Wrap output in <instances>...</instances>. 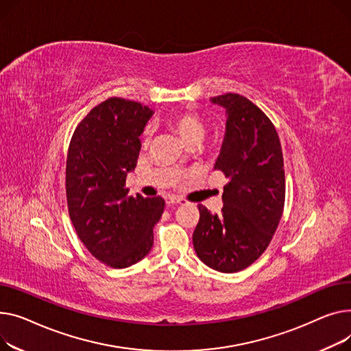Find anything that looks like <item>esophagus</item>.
<instances>
[{"label": "esophagus", "mask_w": 351, "mask_h": 351, "mask_svg": "<svg viewBox=\"0 0 351 351\" xmlns=\"http://www.w3.org/2000/svg\"><path fill=\"white\" fill-rule=\"evenodd\" d=\"M184 199L182 198H178V197H174V195H169L166 197V204L169 205V207H173V205H177V204H182Z\"/></svg>", "instance_id": "34e87169"}]
</instances>
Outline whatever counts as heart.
<instances>
[{"mask_svg":"<svg viewBox=\"0 0 351 351\" xmlns=\"http://www.w3.org/2000/svg\"><path fill=\"white\" fill-rule=\"evenodd\" d=\"M167 126L185 143L190 144L193 141H199L204 136V121L197 112L184 110L170 114L166 120ZM149 132L143 134V140H147Z\"/></svg>","mask_w":351,"mask_h":351,"instance_id":"b5f03b06","label":"heart"}]
</instances>
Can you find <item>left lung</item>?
Returning <instances> with one entry per match:
<instances>
[{"label": "left lung", "instance_id": "obj_1", "mask_svg": "<svg viewBox=\"0 0 351 351\" xmlns=\"http://www.w3.org/2000/svg\"><path fill=\"white\" fill-rule=\"evenodd\" d=\"M211 101L226 112L225 137L214 169L228 182L219 214L198 205L193 243L205 265L234 274L265 252L278 228L285 205L283 156L274 123L250 99L225 93Z\"/></svg>", "mask_w": 351, "mask_h": 351}]
</instances>
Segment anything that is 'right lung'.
Listing matches in <instances>:
<instances>
[{
  "mask_svg": "<svg viewBox=\"0 0 351 351\" xmlns=\"http://www.w3.org/2000/svg\"><path fill=\"white\" fill-rule=\"evenodd\" d=\"M153 110L138 101L109 97L82 120L66 158V199L79 239L116 269L134 265L153 246L164 211L161 197L129 195L128 173L140 153V134Z\"/></svg>",
  "mask_w": 351,
  "mask_h": 351,
  "instance_id": "right-lung-1",
  "label": "right lung"
}]
</instances>
